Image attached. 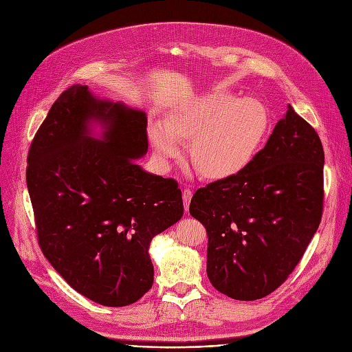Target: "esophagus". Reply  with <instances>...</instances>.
I'll return each mask as SVG.
<instances>
[{"label":"esophagus","instance_id":"obj_1","mask_svg":"<svg viewBox=\"0 0 352 352\" xmlns=\"http://www.w3.org/2000/svg\"><path fill=\"white\" fill-rule=\"evenodd\" d=\"M191 198H192V191L190 188H184L182 199H184V207H186V211H188V208H190Z\"/></svg>","mask_w":352,"mask_h":352}]
</instances>
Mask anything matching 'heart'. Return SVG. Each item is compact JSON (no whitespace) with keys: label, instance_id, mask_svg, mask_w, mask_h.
I'll use <instances>...</instances> for the list:
<instances>
[{"label":"heart","instance_id":"obj_1","mask_svg":"<svg viewBox=\"0 0 352 352\" xmlns=\"http://www.w3.org/2000/svg\"><path fill=\"white\" fill-rule=\"evenodd\" d=\"M267 126V111L258 100L214 94L179 108L166 124L155 122L150 135L164 160L175 157L182 141L191 140L190 157L198 173L218 179L247 168L260 150Z\"/></svg>","mask_w":352,"mask_h":352}]
</instances>
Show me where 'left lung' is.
I'll use <instances>...</instances> for the list:
<instances>
[{
	"instance_id": "1",
	"label": "left lung",
	"mask_w": 352,
	"mask_h": 352,
	"mask_svg": "<svg viewBox=\"0 0 352 352\" xmlns=\"http://www.w3.org/2000/svg\"><path fill=\"white\" fill-rule=\"evenodd\" d=\"M324 208V148L288 105L245 170L195 191L190 214L208 234L207 274L239 301L267 297L289 276Z\"/></svg>"
}]
</instances>
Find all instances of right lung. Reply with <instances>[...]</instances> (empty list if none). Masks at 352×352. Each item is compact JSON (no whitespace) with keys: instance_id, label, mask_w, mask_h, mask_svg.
I'll use <instances>...</instances> for the list:
<instances>
[{"instance_id":"obj_1","label":"right lung","mask_w":352,"mask_h":352,"mask_svg":"<svg viewBox=\"0 0 352 352\" xmlns=\"http://www.w3.org/2000/svg\"><path fill=\"white\" fill-rule=\"evenodd\" d=\"M106 125L104 141L89 121ZM142 111L97 100L87 85L57 98L28 151L27 187L38 244L63 278L91 301L125 307L150 291L151 239L184 214L174 178L142 171Z\"/></svg>"}]
</instances>
